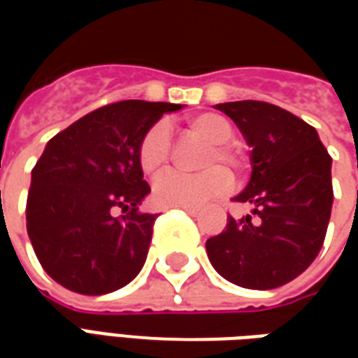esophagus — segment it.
I'll list each match as a JSON object with an SVG mask.
<instances>
[{
	"label": "esophagus",
	"mask_w": 358,
	"mask_h": 358,
	"mask_svg": "<svg viewBox=\"0 0 358 358\" xmlns=\"http://www.w3.org/2000/svg\"><path fill=\"white\" fill-rule=\"evenodd\" d=\"M182 209L186 210L187 215H192V217H195V215L199 213V209H197V207H182Z\"/></svg>",
	"instance_id": "34e87169"
}]
</instances>
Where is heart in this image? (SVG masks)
I'll use <instances>...</instances> for the list:
<instances>
[{
	"mask_svg": "<svg viewBox=\"0 0 358 358\" xmlns=\"http://www.w3.org/2000/svg\"><path fill=\"white\" fill-rule=\"evenodd\" d=\"M189 132L199 138L209 148L205 149L199 174H182V172H164L157 178L153 186V199L161 207H199L215 195L224 194L230 187V171L241 172L245 169V157L234 148V126L222 115L203 113L189 122ZM172 155V140L169 126L157 122L143 134L138 148V163L145 174H159L169 164Z\"/></svg>",
	"mask_w": 358,
	"mask_h": 358,
	"instance_id": "heart-1",
	"label": "heart"
}]
</instances>
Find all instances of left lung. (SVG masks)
<instances>
[{
    "mask_svg": "<svg viewBox=\"0 0 358 358\" xmlns=\"http://www.w3.org/2000/svg\"><path fill=\"white\" fill-rule=\"evenodd\" d=\"M251 145V180L236 201L253 210L228 217L207 240L220 276L249 289H274L310 266L330 222L331 157L310 124L264 101L218 103Z\"/></svg>",
    "mask_w": 358,
    "mask_h": 358,
    "instance_id": "left-lung-1",
    "label": "left lung"
}]
</instances>
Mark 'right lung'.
<instances>
[{
  "instance_id": "add662e5",
  "label": "right lung",
  "mask_w": 358,
  "mask_h": 358,
  "mask_svg": "<svg viewBox=\"0 0 358 358\" xmlns=\"http://www.w3.org/2000/svg\"><path fill=\"white\" fill-rule=\"evenodd\" d=\"M174 103H109L53 136L32 169L27 230L57 284L103 295L132 282L148 257L157 215L141 213L151 192L138 148Z\"/></svg>"
}]
</instances>
